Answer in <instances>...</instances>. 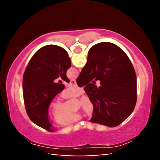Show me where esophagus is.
Masks as SVG:
<instances>
[{
    "label": "esophagus",
    "mask_w": 160,
    "mask_h": 160,
    "mask_svg": "<svg viewBox=\"0 0 160 160\" xmlns=\"http://www.w3.org/2000/svg\"><path fill=\"white\" fill-rule=\"evenodd\" d=\"M70 83L71 84V85H76V81H75V80H70Z\"/></svg>",
    "instance_id": "esophagus-1"
}]
</instances>
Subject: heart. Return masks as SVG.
I'll list each match as a JSON object with an SVG mask.
<instances>
[{"label": "heart", "mask_w": 160, "mask_h": 160, "mask_svg": "<svg viewBox=\"0 0 160 160\" xmlns=\"http://www.w3.org/2000/svg\"><path fill=\"white\" fill-rule=\"evenodd\" d=\"M83 93V89L76 85L69 87L67 90L61 93L63 99L77 98ZM82 109L87 116H92L94 112V105L88 97H84L81 100ZM66 104L61 102H55L52 105V111L54 113V119L58 124L62 126H67L70 123L76 122L80 120V116L78 113H71L67 111Z\"/></svg>", "instance_id": "1"}]
</instances>
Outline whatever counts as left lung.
Wrapping results in <instances>:
<instances>
[{
	"mask_svg": "<svg viewBox=\"0 0 160 160\" xmlns=\"http://www.w3.org/2000/svg\"><path fill=\"white\" fill-rule=\"evenodd\" d=\"M71 67L67 51L56 45L43 47L34 54L23 75L22 90L27 113L32 122L49 132H54L48 118V107L65 85L54 82L61 77L69 82L66 72Z\"/></svg>",
	"mask_w": 160,
	"mask_h": 160,
	"instance_id": "8db88e82",
	"label": "left lung"
}]
</instances>
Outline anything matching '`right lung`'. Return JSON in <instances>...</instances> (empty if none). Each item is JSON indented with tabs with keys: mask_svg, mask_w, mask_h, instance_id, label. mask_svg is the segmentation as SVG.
Segmentation results:
<instances>
[{
	"mask_svg": "<svg viewBox=\"0 0 160 160\" xmlns=\"http://www.w3.org/2000/svg\"><path fill=\"white\" fill-rule=\"evenodd\" d=\"M99 80L100 85L90 83ZM94 105L90 121L116 127L131 114L137 101L136 75L120 47L110 42L97 44L88 51V62L77 78Z\"/></svg>",
	"mask_w": 160,
	"mask_h": 160,
	"instance_id": "obj_1",
	"label": "right lung"
}]
</instances>
